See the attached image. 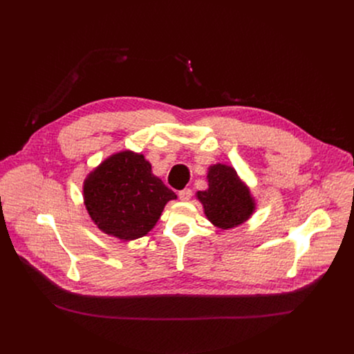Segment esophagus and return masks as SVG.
Returning a JSON list of instances; mask_svg holds the SVG:
<instances>
[{
  "mask_svg": "<svg viewBox=\"0 0 354 354\" xmlns=\"http://www.w3.org/2000/svg\"><path fill=\"white\" fill-rule=\"evenodd\" d=\"M179 198L183 200V201H187L190 197H192V189H183V190H179Z\"/></svg>",
  "mask_w": 354,
  "mask_h": 354,
  "instance_id": "esophagus-1",
  "label": "esophagus"
}]
</instances>
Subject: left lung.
I'll use <instances>...</instances> for the list:
<instances>
[{
	"mask_svg": "<svg viewBox=\"0 0 354 354\" xmlns=\"http://www.w3.org/2000/svg\"><path fill=\"white\" fill-rule=\"evenodd\" d=\"M207 178L209 189L197 192L207 218L223 230L246 221L254 213L255 205L236 172L231 167L218 164L210 167Z\"/></svg>",
	"mask_w": 354,
	"mask_h": 354,
	"instance_id": "1",
	"label": "left lung"
}]
</instances>
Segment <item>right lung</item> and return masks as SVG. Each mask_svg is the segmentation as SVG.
<instances>
[{
    "mask_svg": "<svg viewBox=\"0 0 354 354\" xmlns=\"http://www.w3.org/2000/svg\"><path fill=\"white\" fill-rule=\"evenodd\" d=\"M176 194L151 172L141 154H115L84 183L86 210L104 232L129 241L144 236Z\"/></svg>",
    "mask_w": 354,
    "mask_h": 354,
    "instance_id": "add662e5",
    "label": "right lung"
}]
</instances>
